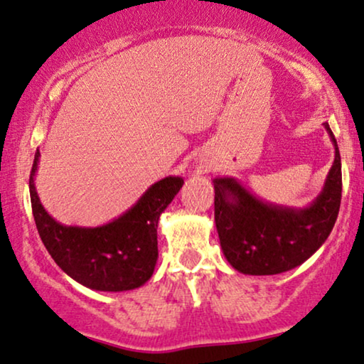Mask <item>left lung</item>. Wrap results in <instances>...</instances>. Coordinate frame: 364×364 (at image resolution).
I'll use <instances>...</instances> for the list:
<instances>
[{
	"label": "left lung",
	"mask_w": 364,
	"mask_h": 364,
	"mask_svg": "<svg viewBox=\"0 0 364 364\" xmlns=\"http://www.w3.org/2000/svg\"><path fill=\"white\" fill-rule=\"evenodd\" d=\"M334 161L323 191L306 208L271 205L251 195L235 178H216L215 221L228 263L245 274H278L296 268L316 253L331 232L341 205V158Z\"/></svg>",
	"instance_id": "8db88e82"
}]
</instances>
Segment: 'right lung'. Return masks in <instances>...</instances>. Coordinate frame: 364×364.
<instances>
[{
	"label": "right lung",
	"instance_id": "right-lung-1",
	"mask_svg": "<svg viewBox=\"0 0 364 364\" xmlns=\"http://www.w3.org/2000/svg\"><path fill=\"white\" fill-rule=\"evenodd\" d=\"M30 176V196L43 245L68 276L96 291H128L151 278L158 259V221L181 190L183 178L168 176L154 183L134 206L108 225L96 228L65 226L48 215L38 198L35 173Z\"/></svg>",
	"mask_w": 364,
	"mask_h": 364
}]
</instances>
